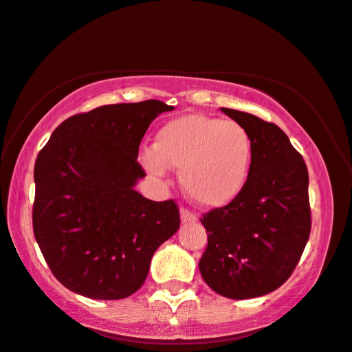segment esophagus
<instances>
[{"label": "esophagus", "instance_id": "obj_1", "mask_svg": "<svg viewBox=\"0 0 352 352\" xmlns=\"http://www.w3.org/2000/svg\"><path fill=\"white\" fill-rule=\"evenodd\" d=\"M180 217H182V222H197L198 221V216L186 208L180 209Z\"/></svg>", "mask_w": 352, "mask_h": 352}]
</instances>
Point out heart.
<instances>
[{
    "label": "heart",
    "mask_w": 352,
    "mask_h": 352,
    "mask_svg": "<svg viewBox=\"0 0 352 352\" xmlns=\"http://www.w3.org/2000/svg\"><path fill=\"white\" fill-rule=\"evenodd\" d=\"M141 162L162 175L167 166L180 168L185 193L206 208H221L239 197L252 164V138L243 124L201 113L167 122L144 149Z\"/></svg>",
    "instance_id": "heart-1"
}]
</instances>
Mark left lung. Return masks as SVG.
<instances>
[{
	"mask_svg": "<svg viewBox=\"0 0 352 352\" xmlns=\"http://www.w3.org/2000/svg\"><path fill=\"white\" fill-rule=\"evenodd\" d=\"M252 138V164L239 197L204 212V283L229 299H253L283 286L312 228L309 172L286 133L255 115L221 109Z\"/></svg>",
	"mask_w": 352,
	"mask_h": 352,
	"instance_id": "1",
	"label": "left lung"
}]
</instances>
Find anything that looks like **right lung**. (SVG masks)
<instances>
[{
    "mask_svg": "<svg viewBox=\"0 0 352 352\" xmlns=\"http://www.w3.org/2000/svg\"><path fill=\"white\" fill-rule=\"evenodd\" d=\"M161 100L102 105L66 118L35 161L34 235L48 268L69 291L115 300L135 294L151 258L179 230L173 199L133 188L146 172L138 153Z\"/></svg>",
    "mask_w": 352,
    "mask_h": 352,
    "instance_id": "right-lung-1",
    "label": "right lung"
}]
</instances>
